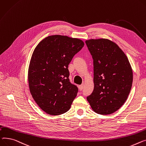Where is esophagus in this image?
<instances>
[{
    "label": "esophagus",
    "mask_w": 146,
    "mask_h": 146,
    "mask_svg": "<svg viewBox=\"0 0 146 146\" xmlns=\"http://www.w3.org/2000/svg\"><path fill=\"white\" fill-rule=\"evenodd\" d=\"M83 88H84V84L80 85V86H79V90H80V91H81V90H82Z\"/></svg>",
    "instance_id": "obj_1"
}]
</instances>
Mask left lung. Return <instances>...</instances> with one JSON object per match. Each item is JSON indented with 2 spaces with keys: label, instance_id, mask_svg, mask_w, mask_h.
I'll return each instance as SVG.
<instances>
[{
  "label": "left lung",
  "instance_id": "left-lung-1",
  "mask_svg": "<svg viewBox=\"0 0 146 146\" xmlns=\"http://www.w3.org/2000/svg\"><path fill=\"white\" fill-rule=\"evenodd\" d=\"M93 58L94 90L87 97L94 112L111 114L120 108L129 95L133 70L128 58L108 39L85 40Z\"/></svg>",
  "mask_w": 146,
  "mask_h": 146
}]
</instances>
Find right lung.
<instances>
[{"label":"right lung","mask_w":146,"mask_h":146,"mask_svg":"<svg viewBox=\"0 0 146 146\" xmlns=\"http://www.w3.org/2000/svg\"><path fill=\"white\" fill-rule=\"evenodd\" d=\"M84 46L80 39L55 35L42 39L34 49L28 69L29 88L46 113L57 115L70 109L78 89L70 82L68 65Z\"/></svg>","instance_id":"obj_1"}]
</instances>
